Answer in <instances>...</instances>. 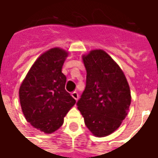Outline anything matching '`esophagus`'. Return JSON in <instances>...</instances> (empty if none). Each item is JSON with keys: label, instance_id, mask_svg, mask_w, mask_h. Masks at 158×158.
Listing matches in <instances>:
<instances>
[{"label": "esophagus", "instance_id": "obj_1", "mask_svg": "<svg viewBox=\"0 0 158 158\" xmlns=\"http://www.w3.org/2000/svg\"><path fill=\"white\" fill-rule=\"evenodd\" d=\"M71 95H72L73 97V98H74L76 101L79 99V94H78V92H76V91H73V92Z\"/></svg>", "mask_w": 158, "mask_h": 158}]
</instances>
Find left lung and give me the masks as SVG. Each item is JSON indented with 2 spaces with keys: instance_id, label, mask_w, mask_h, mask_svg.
<instances>
[{
  "instance_id": "1",
  "label": "left lung",
  "mask_w": 158,
  "mask_h": 158,
  "mask_svg": "<svg viewBox=\"0 0 158 158\" xmlns=\"http://www.w3.org/2000/svg\"><path fill=\"white\" fill-rule=\"evenodd\" d=\"M86 69L85 89L77 102L86 127L97 137L114 132L125 118L131 102L125 75L102 50L83 56Z\"/></svg>"
}]
</instances>
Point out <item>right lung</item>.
Listing matches in <instances>:
<instances>
[{
  "label": "right lung",
  "instance_id": "1",
  "mask_svg": "<svg viewBox=\"0 0 158 158\" xmlns=\"http://www.w3.org/2000/svg\"><path fill=\"white\" fill-rule=\"evenodd\" d=\"M68 52L52 48L42 54L29 69L19 89L26 120L46 134L58 129L75 100L66 91L62 68Z\"/></svg>",
  "mask_w": 158,
  "mask_h": 158
}]
</instances>
